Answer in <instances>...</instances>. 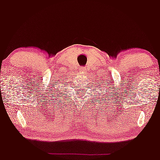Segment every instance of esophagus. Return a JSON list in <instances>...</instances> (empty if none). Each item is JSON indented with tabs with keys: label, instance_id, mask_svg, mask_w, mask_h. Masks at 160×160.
Listing matches in <instances>:
<instances>
[{
	"label": "esophagus",
	"instance_id": "esophagus-1",
	"mask_svg": "<svg viewBox=\"0 0 160 160\" xmlns=\"http://www.w3.org/2000/svg\"><path fill=\"white\" fill-rule=\"evenodd\" d=\"M86 70H87V69H86L84 66H82V67H80V69H79V72L82 73H84L85 72H86Z\"/></svg>",
	"mask_w": 160,
	"mask_h": 160
}]
</instances>
